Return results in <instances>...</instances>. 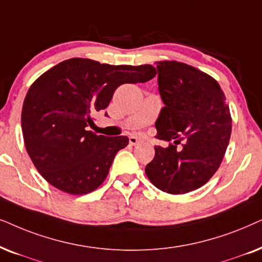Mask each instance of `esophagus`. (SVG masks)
Wrapping results in <instances>:
<instances>
[{
    "instance_id": "34e87169",
    "label": "esophagus",
    "mask_w": 262,
    "mask_h": 262,
    "mask_svg": "<svg viewBox=\"0 0 262 262\" xmlns=\"http://www.w3.org/2000/svg\"><path fill=\"white\" fill-rule=\"evenodd\" d=\"M129 142H130V145H133V146H135V145H139L141 142V140L139 138H137V137H133V135H132V137H129Z\"/></svg>"
}]
</instances>
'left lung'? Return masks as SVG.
<instances>
[{
	"label": "left lung",
	"instance_id": "obj_1",
	"mask_svg": "<svg viewBox=\"0 0 262 262\" xmlns=\"http://www.w3.org/2000/svg\"><path fill=\"white\" fill-rule=\"evenodd\" d=\"M159 93L165 106L156 121L157 138L186 139L182 148L156 146L145 167L153 186L186 194L207 183L221 166L231 135L232 118L217 80L193 66L158 61Z\"/></svg>",
	"mask_w": 262,
	"mask_h": 262
}]
</instances>
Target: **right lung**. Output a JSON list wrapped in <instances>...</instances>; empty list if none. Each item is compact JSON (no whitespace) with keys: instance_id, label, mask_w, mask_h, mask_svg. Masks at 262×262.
Masks as SVG:
<instances>
[{"instance_id":"right-lung-1","label":"right lung","mask_w":262,"mask_h":262,"mask_svg":"<svg viewBox=\"0 0 262 262\" xmlns=\"http://www.w3.org/2000/svg\"><path fill=\"white\" fill-rule=\"evenodd\" d=\"M156 74L151 64L111 66L81 57L43 73L27 91L21 128L26 151L45 181L72 195L97 189L129 139L86 130L92 115L106 109L118 86Z\"/></svg>"}]
</instances>
